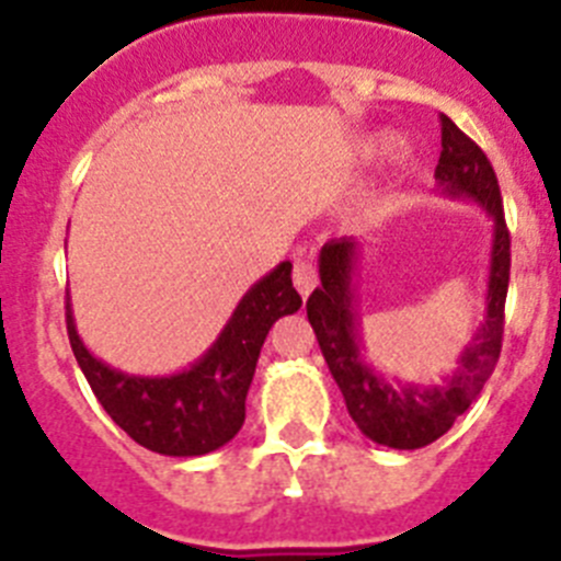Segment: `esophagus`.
Instances as JSON below:
<instances>
[{
  "mask_svg": "<svg viewBox=\"0 0 561 561\" xmlns=\"http://www.w3.org/2000/svg\"><path fill=\"white\" fill-rule=\"evenodd\" d=\"M295 289L304 297L311 295V289L317 286V270L309 264V261H297L295 264Z\"/></svg>",
  "mask_w": 561,
  "mask_h": 561,
  "instance_id": "1",
  "label": "esophagus"
}]
</instances>
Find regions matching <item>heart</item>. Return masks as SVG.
<instances>
[{
  "label": "heart",
  "instance_id": "heart-1",
  "mask_svg": "<svg viewBox=\"0 0 561 561\" xmlns=\"http://www.w3.org/2000/svg\"><path fill=\"white\" fill-rule=\"evenodd\" d=\"M390 151V140L388 137H376V140H370V146L365 148V153L368 157H381V153Z\"/></svg>",
  "mask_w": 561,
  "mask_h": 561
}]
</instances>
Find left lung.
<instances>
[{"mask_svg": "<svg viewBox=\"0 0 561 561\" xmlns=\"http://www.w3.org/2000/svg\"><path fill=\"white\" fill-rule=\"evenodd\" d=\"M435 180L444 199L474 202L492 219V257L485 277V314L458 356V368L438 385L390 379L365 356L359 295V241L331 238L317 266L320 286L306 300L314 329L345 408L362 435L390 449H421L438 440L469 410L492 376L503 345V309L512 270V238L505 230L503 199L492 162L447 114H440V160Z\"/></svg>", "mask_w": 561, "mask_h": 561, "instance_id": "1", "label": "left lung"}]
</instances>
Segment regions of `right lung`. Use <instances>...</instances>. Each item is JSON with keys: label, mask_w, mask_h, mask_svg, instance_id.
<instances>
[{"label": "right lung", "mask_w": 561, "mask_h": 561, "mask_svg": "<svg viewBox=\"0 0 561 561\" xmlns=\"http://www.w3.org/2000/svg\"><path fill=\"white\" fill-rule=\"evenodd\" d=\"M300 306L304 300L291 286V264L284 261L247 289L199 359L168 376L123 374L98 359L78 336L69 297L67 334L89 388L128 438L151 453L196 458L236 438L266 334Z\"/></svg>", "instance_id": "1"}]
</instances>
